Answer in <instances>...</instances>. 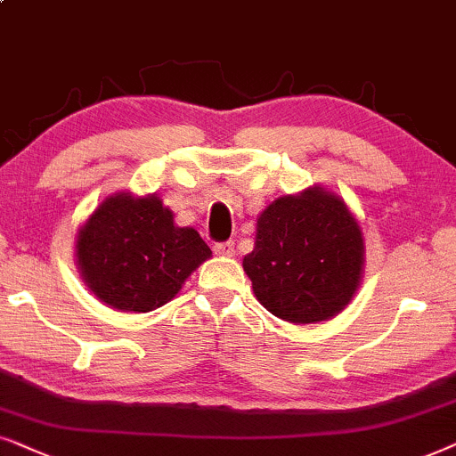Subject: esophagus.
Returning <instances> with one entry per match:
<instances>
[{
	"mask_svg": "<svg viewBox=\"0 0 456 456\" xmlns=\"http://www.w3.org/2000/svg\"><path fill=\"white\" fill-rule=\"evenodd\" d=\"M215 252L218 254V256H233L235 244H233V241H223V244L215 246Z\"/></svg>",
	"mask_w": 456,
	"mask_h": 456,
	"instance_id": "34e87169",
	"label": "esophagus"
}]
</instances>
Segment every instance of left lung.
<instances>
[{"mask_svg": "<svg viewBox=\"0 0 456 456\" xmlns=\"http://www.w3.org/2000/svg\"><path fill=\"white\" fill-rule=\"evenodd\" d=\"M365 244L356 218L336 193L308 187L266 206L244 271L260 305L305 325L342 313L356 294Z\"/></svg>", "mask_w": 456, "mask_h": 456, "instance_id": "1", "label": "left lung"}]
</instances>
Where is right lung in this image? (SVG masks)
<instances>
[{
  "label": "right lung",
  "instance_id": "1",
  "mask_svg": "<svg viewBox=\"0 0 456 456\" xmlns=\"http://www.w3.org/2000/svg\"><path fill=\"white\" fill-rule=\"evenodd\" d=\"M77 266L87 288L123 313H150L179 294L212 256L191 227H177L156 193L108 196L77 233Z\"/></svg>",
  "mask_w": 456,
  "mask_h": 456
}]
</instances>
